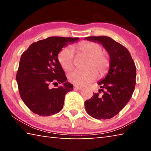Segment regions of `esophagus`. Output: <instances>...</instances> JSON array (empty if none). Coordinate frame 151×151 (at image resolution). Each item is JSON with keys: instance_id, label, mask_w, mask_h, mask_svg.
I'll use <instances>...</instances> for the list:
<instances>
[{"instance_id": "esophagus-1", "label": "esophagus", "mask_w": 151, "mask_h": 151, "mask_svg": "<svg viewBox=\"0 0 151 151\" xmlns=\"http://www.w3.org/2000/svg\"><path fill=\"white\" fill-rule=\"evenodd\" d=\"M74 89H75V90L81 91L82 89V87H81V86H74Z\"/></svg>"}]
</instances>
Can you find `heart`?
<instances>
[{
    "instance_id": "obj_1",
    "label": "heart",
    "mask_w": 151,
    "mask_h": 151,
    "mask_svg": "<svg viewBox=\"0 0 151 151\" xmlns=\"http://www.w3.org/2000/svg\"><path fill=\"white\" fill-rule=\"evenodd\" d=\"M77 48L82 55L88 58L86 68L81 71L73 70L68 74V78L71 83L78 86H84L95 80L97 75L104 76L108 73L111 66L109 57L103 52V48L99 43L84 41L79 43ZM75 52L73 47L63 48L58 55V60L64 70H69L73 65Z\"/></svg>"
}]
</instances>
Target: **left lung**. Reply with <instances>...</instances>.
<instances>
[{
  "instance_id": "1",
  "label": "left lung",
  "mask_w": 151,
  "mask_h": 151,
  "mask_svg": "<svg viewBox=\"0 0 151 151\" xmlns=\"http://www.w3.org/2000/svg\"><path fill=\"white\" fill-rule=\"evenodd\" d=\"M98 42L110 56L111 66L106 77L99 81L101 90L85 102L86 111L96 119H110L116 115L131 99L136 85V66L126 47L106 36L88 37ZM103 91L102 96L99 93Z\"/></svg>"
}]
</instances>
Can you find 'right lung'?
<instances>
[{
  "label": "right lung",
  "mask_w": 151,
  "mask_h": 151,
  "mask_svg": "<svg viewBox=\"0 0 151 151\" xmlns=\"http://www.w3.org/2000/svg\"><path fill=\"white\" fill-rule=\"evenodd\" d=\"M78 38L51 37L33 42L20 57L16 79L20 96L27 106L39 116H48L63 109L65 94L73 90L66 81L58 54ZM63 86L50 88L51 83Z\"/></svg>",
  "instance_id": "add662e5"
}]
</instances>
